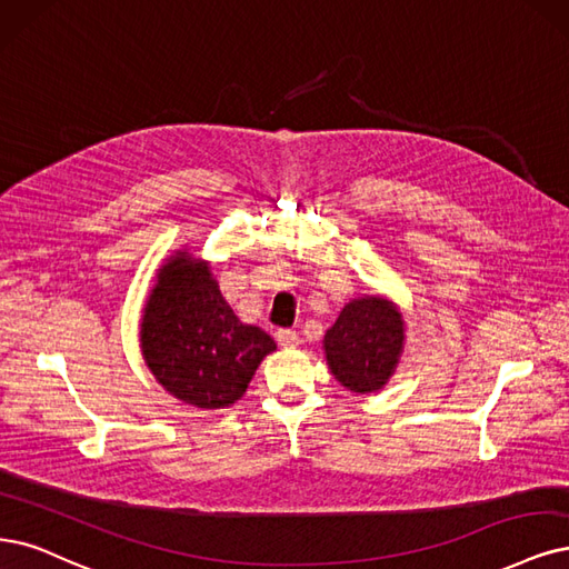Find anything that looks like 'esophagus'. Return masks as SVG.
<instances>
[{
    "mask_svg": "<svg viewBox=\"0 0 569 569\" xmlns=\"http://www.w3.org/2000/svg\"><path fill=\"white\" fill-rule=\"evenodd\" d=\"M277 342L283 349H296L300 345V335L292 332V330H279L277 332Z\"/></svg>",
    "mask_w": 569,
    "mask_h": 569,
    "instance_id": "34e87169",
    "label": "esophagus"
}]
</instances>
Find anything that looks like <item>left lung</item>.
I'll return each mask as SVG.
<instances>
[{
  "label": "left lung",
  "instance_id": "8db88e82",
  "mask_svg": "<svg viewBox=\"0 0 569 569\" xmlns=\"http://www.w3.org/2000/svg\"><path fill=\"white\" fill-rule=\"evenodd\" d=\"M406 347V319L385 296L353 298L326 330V361L345 389L377 393L396 372Z\"/></svg>",
  "mask_w": 569,
  "mask_h": 569
}]
</instances>
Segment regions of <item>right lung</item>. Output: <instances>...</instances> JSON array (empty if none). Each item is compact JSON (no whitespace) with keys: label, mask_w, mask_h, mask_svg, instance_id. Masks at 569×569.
Instances as JSON below:
<instances>
[{"label":"right lung","mask_w":569,"mask_h":569,"mask_svg":"<svg viewBox=\"0 0 569 569\" xmlns=\"http://www.w3.org/2000/svg\"><path fill=\"white\" fill-rule=\"evenodd\" d=\"M269 335L243 323L222 298L210 262L176 250L157 273L140 319V351L154 380L178 401L222 410L246 393Z\"/></svg>","instance_id":"add662e5"}]
</instances>
